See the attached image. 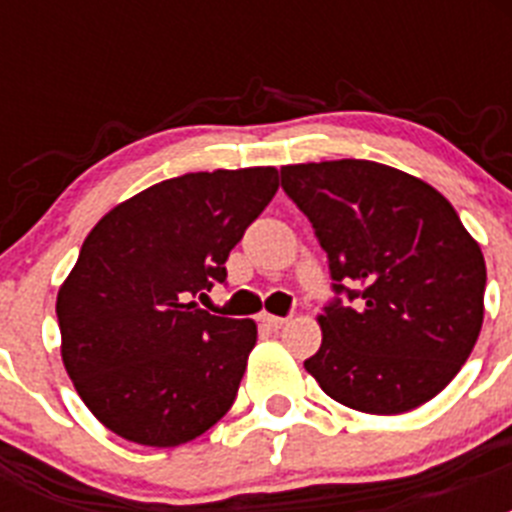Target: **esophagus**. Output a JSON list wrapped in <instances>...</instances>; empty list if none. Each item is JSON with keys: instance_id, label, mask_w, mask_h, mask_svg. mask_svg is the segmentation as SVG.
Segmentation results:
<instances>
[{"instance_id": "34e87169", "label": "esophagus", "mask_w": 512, "mask_h": 512, "mask_svg": "<svg viewBox=\"0 0 512 512\" xmlns=\"http://www.w3.org/2000/svg\"><path fill=\"white\" fill-rule=\"evenodd\" d=\"M259 323L266 325V328H271V330H277V328H282L284 323H287V318H279V315H269V312H261Z\"/></svg>"}]
</instances>
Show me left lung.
Returning a JSON list of instances; mask_svg holds the SVG:
<instances>
[{"label": "left lung", "mask_w": 512, "mask_h": 512, "mask_svg": "<svg viewBox=\"0 0 512 512\" xmlns=\"http://www.w3.org/2000/svg\"><path fill=\"white\" fill-rule=\"evenodd\" d=\"M282 189L328 256L333 300L305 369L346 408L397 415L433 400L485 318V256L451 202L392 166H282Z\"/></svg>", "instance_id": "left-lung-1"}]
</instances>
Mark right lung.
I'll return each mask as SVG.
<instances>
[{"label":"right lung","instance_id":"1","mask_svg":"<svg viewBox=\"0 0 512 512\" xmlns=\"http://www.w3.org/2000/svg\"><path fill=\"white\" fill-rule=\"evenodd\" d=\"M274 166L184 174L99 220L58 289L63 366L94 418L169 449L230 410L256 323L192 302L223 284L233 246L277 194Z\"/></svg>","mask_w":512,"mask_h":512}]
</instances>
